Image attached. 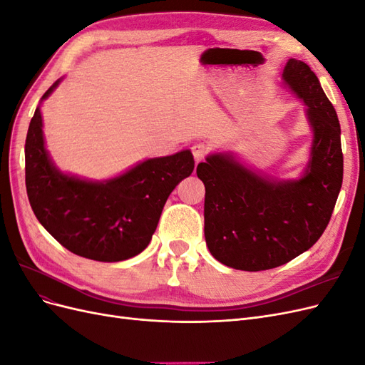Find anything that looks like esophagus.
Wrapping results in <instances>:
<instances>
[{
  "label": "esophagus",
  "instance_id": "obj_1",
  "mask_svg": "<svg viewBox=\"0 0 365 365\" xmlns=\"http://www.w3.org/2000/svg\"><path fill=\"white\" fill-rule=\"evenodd\" d=\"M208 146L204 145V143H196V145L192 146V153H193V158L196 163H201L208 153Z\"/></svg>",
  "mask_w": 365,
  "mask_h": 365
}]
</instances>
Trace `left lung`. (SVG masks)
Listing matches in <instances>:
<instances>
[{
	"label": "left lung",
	"mask_w": 365,
	"mask_h": 365,
	"mask_svg": "<svg viewBox=\"0 0 365 365\" xmlns=\"http://www.w3.org/2000/svg\"><path fill=\"white\" fill-rule=\"evenodd\" d=\"M283 81L303 98L314 129L311 161L298 181L275 182L228 153L200 163L204 233L212 256L230 268L264 271L300 256L322 237L342 184L341 128L307 63L289 59Z\"/></svg>",
	"instance_id": "1"
}]
</instances>
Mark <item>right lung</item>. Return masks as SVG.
<instances>
[{
    "instance_id": "1",
    "label": "right lung",
    "mask_w": 365,
    "mask_h": 365,
    "mask_svg": "<svg viewBox=\"0 0 365 365\" xmlns=\"http://www.w3.org/2000/svg\"><path fill=\"white\" fill-rule=\"evenodd\" d=\"M193 168L192 152L182 150L143 161L105 182L63 175L43 146L39 108L26 138V187L33 213L62 247L98 262L126 260L145 250L169 195Z\"/></svg>"
}]
</instances>
